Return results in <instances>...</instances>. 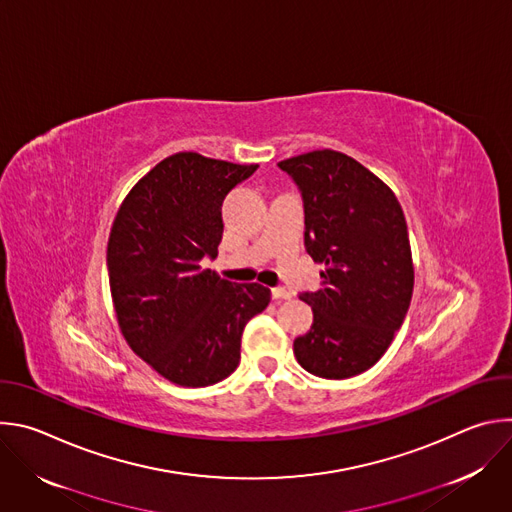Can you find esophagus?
Instances as JSON below:
<instances>
[{
    "label": "esophagus",
    "instance_id": "obj_1",
    "mask_svg": "<svg viewBox=\"0 0 512 512\" xmlns=\"http://www.w3.org/2000/svg\"><path fill=\"white\" fill-rule=\"evenodd\" d=\"M271 296H273V300H291V294H289V291L285 289V287H273L271 289Z\"/></svg>",
    "mask_w": 512,
    "mask_h": 512
}]
</instances>
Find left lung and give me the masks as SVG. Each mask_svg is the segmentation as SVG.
<instances>
[{
    "label": "left lung",
    "instance_id": "left-lung-1",
    "mask_svg": "<svg viewBox=\"0 0 512 512\" xmlns=\"http://www.w3.org/2000/svg\"><path fill=\"white\" fill-rule=\"evenodd\" d=\"M279 168L302 192L306 251L324 265L320 289L300 296L314 324L294 340V354L316 377H356L387 352L411 304L403 208L381 178L342 152H308Z\"/></svg>",
    "mask_w": 512,
    "mask_h": 512
}]
</instances>
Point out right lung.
I'll return each instance as SVG.
<instances>
[{
    "mask_svg": "<svg viewBox=\"0 0 512 512\" xmlns=\"http://www.w3.org/2000/svg\"><path fill=\"white\" fill-rule=\"evenodd\" d=\"M257 170L180 152L145 174L121 202L107 243L113 308L123 338L180 387L227 379L247 322L271 291L202 269L223 239V200Z\"/></svg>",
    "mask_w": 512,
    "mask_h": 512,
    "instance_id": "right-lung-1",
    "label": "right lung"
}]
</instances>
